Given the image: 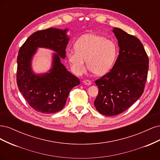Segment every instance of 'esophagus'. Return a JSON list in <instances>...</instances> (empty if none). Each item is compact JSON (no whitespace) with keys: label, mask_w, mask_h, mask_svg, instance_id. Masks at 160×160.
Instances as JSON below:
<instances>
[{"label":"esophagus","mask_w":160,"mask_h":160,"mask_svg":"<svg viewBox=\"0 0 160 160\" xmlns=\"http://www.w3.org/2000/svg\"><path fill=\"white\" fill-rule=\"evenodd\" d=\"M83 83L86 85H91V82L89 80H83Z\"/></svg>","instance_id":"obj_1"}]
</instances>
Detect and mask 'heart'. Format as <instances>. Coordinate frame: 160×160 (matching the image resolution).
<instances>
[{
  "label": "heart",
  "mask_w": 160,
  "mask_h": 160,
  "mask_svg": "<svg viewBox=\"0 0 160 160\" xmlns=\"http://www.w3.org/2000/svg\"><path fill=\"white\" fill-rule=\"evenodd\" d=\"M117 46L110 39L89 33L79 37L75 43V50L67 51L72 70L81 75L88 68L96 75H105L112 67L117 56Z\"/></svg>",
  "instance_id": "b5f03b06"
}]
</instances>
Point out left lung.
<instances>
[{"label": "left lung", "instance_id": "obj_1", "mask_svg": "<svg viewBox=\"0 0 160 160\" xmlns=\"http://www.w3.org/2000/svg\"><path fill=\"white\" fill-rule=\"evenodd\" d=\"M112 31L118 39L119 54L111 71L95 81L99 93L94 105L106 116L123 113L139 99L149 69V59L141 41L119 28Z\"/></svg>", "mask_w": 160, "mask_h": 160}]
</instances>
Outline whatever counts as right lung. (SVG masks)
<instances>
[{"label": "right lung", "instance_id": "1", "mask_svg": "<svg viewBox=\"0 0 160 160\" xmlns=\"http://www.w3.org/2000/svg\"><path fill=\"white\" fill-rule=\"evenodd\" d=\"M64 30L49 28L34 32L18 51L17 83L19 91L32 108L42 113H54L65 107L70 91L80 84L77 77L67 71L61 61L66 57L69 41ZM38 48L54 51L52 68L47 73L36 74L32 60Z\"/></svg>", "mask_w": 160, "mask_h": 160}]
</instances>
